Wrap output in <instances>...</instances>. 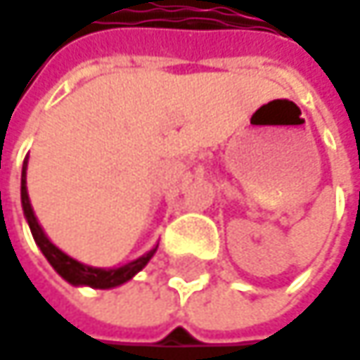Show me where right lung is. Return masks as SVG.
<instances>
[{
    "label": "right lung",
    "mask_w": 360,
    "mask_h": 360,
    "mask_svg": "<svg viewBox=\"0 0 360 360\" xmlns=\"http://www.w3.org/2000/svg\"><path fill=\"white\" fill-rule=\"evenodd\" d=\"M26 169H28V156L24 158V165H22V183H20L22 210H24L26 222L30 226V233H32L37 245L41 247L43 255L47 257V262L53 266V270L65 282H70L74 286H90V288H103V290L105 288H115V286H121L127 280H131L152 259V255L156 253L158 245H154L148 253L140 255L138 259H134L129 264H123L119 268H92V266H86L82 262L70 257L68 253H63L59 247L51 243L49 237L45 235L43 226L39 224V220L34 216V210L30 206V198H28V189H26Z\"/></svg>",
    "instance_id": "right-lung-1"
}]
</instances>
